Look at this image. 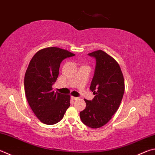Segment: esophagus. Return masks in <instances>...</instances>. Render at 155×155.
<instances>
[{
    "mask_svg": "<svg viewBox=\"0 0 155 155\" xmlns=\"http://www.w3.org/2000/svg\"><path fill=\"white\" fill-rule=\"evenodd\" d=\"M71 99L73 100H78V97H74V96H71Z\"/></svg>",
    "mask_w": 155,
    "mask_h": 155,
    "instance_id": "1",
    "label": "esophagus"
}]
</instances>
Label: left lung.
<instances>
[{"mask_svg":"<svg viewBox=\"0 0 155 155\" xmlns=\"http://www.w3.org/2000/svg\"><path fill=\"white\" fill-rule=\"evenodd\" d=\"M95 58L94 75L90 85L95 97L85 100L86 108L80 112L85 125L99 128L106 125L117 111L125 91L123 73L116 60L102 50L88 53Z\"/></svg>","mask_w":155,"mask_h":155,"instance_id":"left-lung-1","label":"left lung"}]
</instances>
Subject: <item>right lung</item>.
Wrapping results in <instances>:
<instances>
[{
  "label": "right lung",
  "mask_w": 155,
  "mask_h": 155,
  "mask_svg": "<svg viewBox=\"0 0 155 155\" xmlns=\"http://www.w3.org/2000/svg\"><path fill=\"white\" fill-rule=\"evenodd\" d=\"M74 53L58 47L41 49L33 56L24 77L26 99L36 117L46 125L62 119L70 106V95L55 92L52 86L59 75L60 64Z\"/></svg>",
  "instance_id": "add662e5"
}]
</instances>
